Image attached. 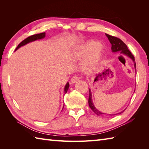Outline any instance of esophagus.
<instances>
[{
    "label": "esophagus",
    "instance_id": "1",
    "mask_svg": "<svg viewBox=\"0 0 149 149\" xmlns=\"http://www.w3.org/2000/svg\"><path fill=\"white\" fill-rule=\"evenodd\" d=\"M79 77L77 76V75H75V76H73L72 77L70 82H71V83H76V82H77L79 81Z\"/></svg>",
    "mask_w": 149,
    "mask_h": 149
}]
</instances>
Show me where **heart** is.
I'll return each mask as SVG.
<instances>
[{"label": "heart", "instance_id": "1", "mask_svg": "<svg viewBox=\"0 0 149 149\" xmlns=\"http://www.w3.org/2000/svg\"><path fill=\"white\" fill-rule=\"evenodd\" d=\"M74 56L82 59L89 58L86 67L88 72H91L102 62L104 54L100 43L95 41L90 40L75 50Z\"/></svg>", "mask_w": 149, "mask_h": 149}]
</instances>
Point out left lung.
<instances>
[{"label": "left lung", "mask_w": 149, "mask_h": 149, "mask_svg": "<svg viewBox=\"0 0 149 149\" xmlns=\"http://www.w3.org/2000/svg\"><path fill=\"white\" fill-rule=\"evenodd\" d=\"M106 36L107 37V38H108L109 42L111 43V44L112 52H120V53L121 54H123L128 56L129 58H130L134 63V68H136V65L134 57L133 55L132 54V53L130 52V50L128 49L127 45H126L121 40L118 38L109 35V34H106ZM92 97V95H91V90L90 89L89 90V99H88V104H89V106L91 109V110H92L96 114V115H99V116L102 115H106V113H104L99 111L95 107V106L93 105V101H92V97ZM124 110H125V109H124ZM124 110L122 111H121V112L118 113H116V115H118V114H121L122 113H123V111H124ZM110 115L112 116L114 115Z\"/></svg>", "instance_id": "8db88e82"}]
</instances>
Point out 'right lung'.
<instances>
[{
    "mask_svg": "<svg viewBox=\"0 0 149 149\" xmlns=\"http://www.w3.org/2000/svg\"><path fill=\"white\" fill-rule=\"evenodd\" d=\"M45 33L36 34H34V35H32V36H29L28 38H27L26 39H25V40H24L23 41H22V42L17 46V48H16L15 50H17L18 49L20 48V47L26 45V44L28 43H30L31 42H34V41L37 40L42 39V38H45ZM68 87H69V83H66V84L65 85V89H64L65 94L66 92H67V91L68 90ZM63 107H64V106H63Z\"/></svg>",
    "mask_w": 149,
    "mask_h": 149,
    "instance_id": "right-lung-1",
    "label": "right lung"
}]
</instances>
